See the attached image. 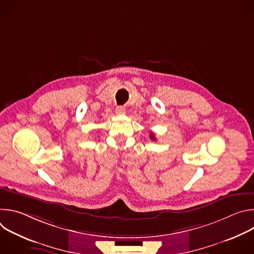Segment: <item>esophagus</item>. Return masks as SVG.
I'll list each match as a JSON object with an SVG mask.
<instances>
[{"mask_svg": "<svg viewBox=\"0 0 254 254\" xmlns=\"http://www.w3.org/2000/svg\"><path fill=\"white\" fill-rule=\"evenodd\" d=\"M116 113H117V115H119V116H123V115L126 114V108H125L124 106H118V107L116 108Z\"/></svg>", "mask_w": 254, "mask_h": 254, "instance_id": "esophagus-1", "label": "esophagus"}]
</instances>
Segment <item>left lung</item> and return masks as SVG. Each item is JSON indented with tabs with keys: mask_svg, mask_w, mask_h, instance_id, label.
Here are the masks:
<instances>
[{
	"mask_svg": "<svg viewBox=\"0 0 254 254\" xmlns=\"http://www.w3.org/2000/svg\"><path fill=\"white\" fill-rule=\"evenodd\" d=\"M150 136H151V138H152L153 140H155V139H156V136H155V134H154V133H151V135H150Z\"/></svg>",
	"mask_w": 254,
	"mask_h": 254,
	"instance_id": "8db88e82",
	"label": "left lung"
}]
</instances>
